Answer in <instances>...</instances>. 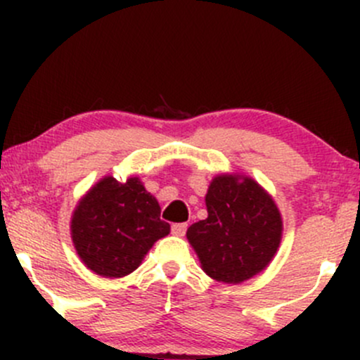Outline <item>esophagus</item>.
Here are the masks:
<instances>
[{
    "mask_svg": "<svg viewBox=\"0 0 360 360\" xmlns=\"http://www.w3.org/2000/svg\"><path fill=\"white\" fill-rule=\"evenodd\" d=\"M186 228H188L186 223H174L172 224V233L177 235V237H183V235L186 233Z\"/></svg>",
    "mask_w": 360,
    "mask_h": 360,
    "instance_id": "obj_1",
    "label": "esophagus"
}]
</instances>
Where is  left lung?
I'll list each match as a JSON object with an SVG mask.
<instances>
[{"instance_id": "left-lung-1", "label": "left lung", "mask_w": 360, "mask_h": 360, "mask_svg": "<svg viewBox=\"0 0 360 360\" xmlns=\"http://www.w3.org/2000/svg\"><path fill=\"white\" fill-rule=\"evenodd\" d=\"M207 219L186 231L207 275L240 284L268 266L281 245L282 217L274 198L254 179L221 174L205 195Z\"/></svg>"}]
</instances>
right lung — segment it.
I'll list each match as a JSON object with an SVG mask.
<instances>
[{
  "instance_id": "right-lung-1",
  "label": "right lung",
  "mask_w": 360,
  "mask_h": 360,
  "mask_svg": "<svg viewBox=\"0 0 360 360\" xmlns=\"http://www.w3.org/2000/svg\"><path fill=\"white\" fill-rule=\"evenodd\" d=\"M170 224L160 219L157 198L139 177L118 183L106 176L72 212L71 237L86 268L108 278L132 274Z\"/></svg>"
}]
</instances>
